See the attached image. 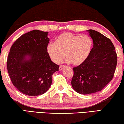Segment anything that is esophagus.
Returning a JSON list of instances; mask_svg holds the SVG:
<instances>
[{"mask_svg":"<svg viewBox=\"0 0 124 124\" xmlns=\"http://www.w3.org/2000/svg\"><path fill=\"white\" fill-rule=\"evenodd\" d=\"M65 66H60L59 67V70H63V68H64Z\"/></svg>","mask_w":124,"mask_h":124,"instance_id":"obj_1","label":"esophagus"}]
</instances>
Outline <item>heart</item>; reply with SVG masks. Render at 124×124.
Segmentation results:
<instances>
[{
  "instance_id": "1",
  "label": "heart",
  "mask_w": 124,
  "mask_h": 124,
  "mask_svg": "<svg viewBox=\"0 0 124 124\" xmlns=\"http://www.w3.org/2000/svg\"><path fill=\"white\" fill-rule=\"evenodd\" d=\"M92 48V41L86 35H77L64 33L56 39L55 43L47 45L46 51L51 60L60 63L65 58L74 66L83 63L89 57Z\"/></svg>"
}]
</instances>
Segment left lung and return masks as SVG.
Wrapping results in <instances>:
<instances>
[{
  "label": "left lung",
  "mask_w": 124,
  "mask_h": 124,
  "mask_svg": "<svg viewBox=\"0 0 124 124\" xmlns=\"http://www.w3.org/2000/svg\"><path fill=\"white\" fill-rule=\"evenodd\" d=\"M87 32L93 46L87 59L73 68L71 82L73 89L83 95L101 91L112 80L117 63L116 53L110 40L92 29Z\"/></svg>",
  "instance_id": "left-lung-1"
}]
</instances>
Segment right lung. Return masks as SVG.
<instances>
[{"instance_id":"1","label":"right lung","mask_w":124,"mask_h":124,"mask_svg":"<svg viewBox=\"0 0 124 124\" xmlns=\"http://www.w3.org/2000/svg\"><path fill=\"white\" fill-rule=\"evenodd\" d=\"M48 32L33 30L21 36L10 49L7 69L13 85L28 96L43 95L52 84L59 66L52 61L46 47Z\"/></svg>"}]
</instances>
